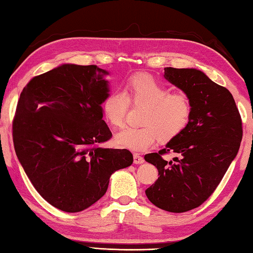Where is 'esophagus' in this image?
<instances>
[{"label":"esophagus","mask_w":253,"mask_h":253,"mask_svg":"<svg viewBox=\"0 0 253 253\" xmlns=\"http://www.w3.org/2000/svg\"><path fill=\"white\" fill-rule=\"evenodd\" d=\"M133 162H134V164H142L144 162V159L139 153H134V155H133Z\"/></svg>","instance_id":"1"}]
</instances>
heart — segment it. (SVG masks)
<instances>
[{"label":"heart","mask_w":253,"mask_h":253,"mask_svg":"<svg viewBox=\"0 0 253 253\" xmlns=\"http://www.w3.org/2000/svg\"><path fill=\"white\" fill-rule=\"evenodd\" d=\"M144 106L141 126H127L117 133L114 142L131 151H144L159 139L169 142L182 134L192 118V103L185 94H173L170 89L146 74L128 79L125 90L116 89L102 102V113L108 123L121 126L130 108Z\"/></svg>","instance_id":"1"}]
</instances>
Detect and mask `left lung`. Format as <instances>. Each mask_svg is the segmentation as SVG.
<instances>
[{
    "label": "left lung",
    "instance_id": "left-lung-1",
    "mask_svg": "<svg viewBox=\"0 0 253 253\" xmlns=\"http://www.w3.org/2000/svg\"><path fill=\"white\" fill-rule=\"evenodd\" d=\"M164 77L192 103V118L182 134L159 153L144 156L156 166L159 178L145 190L149 201L163 211L185 212L211 197L239 151L242 122L227 88L194 68H164ZM179 154L174 163L161 155Z\"/></svg>",
    "mask_w": 253,
    "mask_h": 253
}]
</instances>
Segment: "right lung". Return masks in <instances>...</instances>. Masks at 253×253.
Listing matches in <instances>:
<instances>
[{"label": "right lung", "mask_w": 253, "mask_h": 253, "mask_svg": "<svg viewBox=\"0 0 253 253\" xmlns=\"http://www.w3.org/2000/svg\"><path fill=\"white\" fill-rule=\"evenodd\" d=\"M108 71L64 64L24 87L13 120L17 159L41 196L78 212L106 194L114 171L133 163L128 150L103 149L112 133L102 120Z\"/></svg>", "instance_id": "add662e5"}]
</instances>
